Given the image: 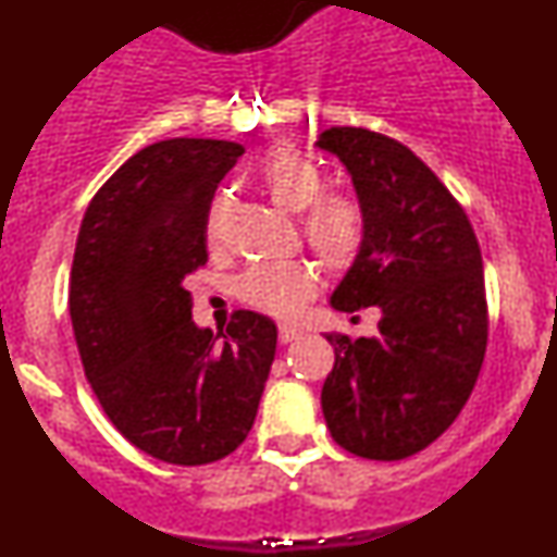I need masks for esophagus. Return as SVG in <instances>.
<instances>
[{
    "label": "esophagus",
    "instance_id": "34e87169",
    "mask_svg": "<svg viewBox=\"0 0 557 557\" xmlns=\"http://www.w3.org/2000/svg\"><path fill=\"white\" fill-rule=\"evenodd\" d=\"M300 337V330L298 327H290V324H280V343H293Z\"/></svg>",
    "mask_w": 557,
    "mask_h": 557
}]
</instances>
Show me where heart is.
I'll list each match as a JSON object with an SVG mask.
<instances>
[{"label": "heart", "instance_id": "obj_1", "mask_svg": "<svg viewBox=\"0 0 557 557\" xmlns=\"http://www.w3.org/2000/svg\"><path fill=\"white\" fill-rule=\"evenodd\" d=\"M259 183L280 209L300 214V233L306 246L330 270H350L367 246V209L354 194L324 190V175L314 162L290 146L267 151L259 162ZM230 196L220 190L203 214V238L220 246L225 238ZM238 298L272 317H290L317 293L314 267L304 261L293 264H253L238 277Z\"/></svg>", "mask_w": 557, "mask_h": 557}]
</instances>
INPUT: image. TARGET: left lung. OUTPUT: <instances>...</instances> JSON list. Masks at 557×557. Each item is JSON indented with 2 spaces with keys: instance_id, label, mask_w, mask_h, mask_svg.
<instances>
[{
  "instance_id": "8db88e82",
  "label": "left lung",
  "mask_w": 557,
  "mask_h": 557,
  "mask_svg": "<svg viewBox=\"0 0 557 557\" xmlns=\"http://www.w3.org/2000/svg\"><path fill=\"white\" fill-rule=\"evenodd\" d=\"M317 146L341 157L369 220L367 246L332 306L382 311L376 337L327 335L335 367L322 411L348 453L400 461L456 421L482 372L490 330L482 251L458 198L400 140L343 125Z\"/></svg>"
}]
</instances>
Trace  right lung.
Here are the masks:
<instances>
[{"label": "right lung", "mask_w": 557, "mask_h": 557, "mask_svg": "<svg viewBox=\"0 0 557 557\" xmlns=\"http://www.w3.org/2000/svg\"><path fill=\"white\" fill-rule=\"evenodd\" d=\"M243 146L168 138L96 190L75 243L70 319L88 385L127 443L164 463L230 456L251 432L277 327L238 309L198 330L185 277L209 261L203 214Z\"/></svg>", "instance_id": "1"}]
</instances>
